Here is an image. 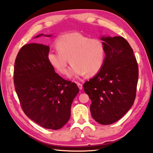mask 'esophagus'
<instances>
[{"mask_svg":"<svg viewBox=\"0 0 153 153\" xmlns=\"http://www.w3.org/2000/svg\"><path fill=\"white\" fill-rule=\"evenodd\" d=\"M76 83H77V85L78 86L79 89H82V88H83V87H82V85L81 84V83H79V82H76Z\"/></svg>","mask_w":153,"mask_h":153,"instance_id":"1","label":"esophagus"}]
</instances>
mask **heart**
Returning a JSON list of instances; mask_svg holds the SVG:
<instances>
[{"instance_id": "obj_1", "label": "heart", "mask_w": 153, "mask_h": 153, "mask_svg": "<svg viewBox=\"0 0 153 153\" xmlns=\"http://www.w3.org/2000/svg\"><path fill=\"white\" fill-rule=\"evenodd\" d=\"M55 46L58 51H50L48 59L61 74L67 73L69 59L72 64L69 71L70 77L94 76L103 66L105 48L100 39L90 38L78 32L69 33L57 38Z\"/></svg>"}]
</instances>
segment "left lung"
<instances>
[{
    "mask_svg": "<svg viewBox=\"0 0 153 153\" xmlns=\"http://www.w3.org/2000/svg\"><path fill=\"white\" fill-rule=\"evenodd\" d=\"M101 39L105 48L104 65L83 87L91 100L92 117L101 125H110L123 117L133 105L139 68L132 48L124 38Z\"/></svg>",
    "mask_w": 153,
    "mask_h": 153,
    "instance_id": "left-lung-1",
    "label": "left lung"
}]
</instances>
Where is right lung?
Returning a JSON list of instances; mask_svg holds the SVG:
<instances>
[{"label":"right lung","instance_id":"1","mask_svg":"<svg viewBox=\"0 0 153 153\" xmlns=\"http://www.w3.org/2000/svg\"><path fill=\"white\" fill-rule=\"evenodd\" d=\"M49 51L48 46L36 43L21 48L14 63V83L26 115L41 127L57 130L70 119L79 89L55 72L48 59Z\"/></svg>","mask_w":153,"mask_h":153}]
</instances>
